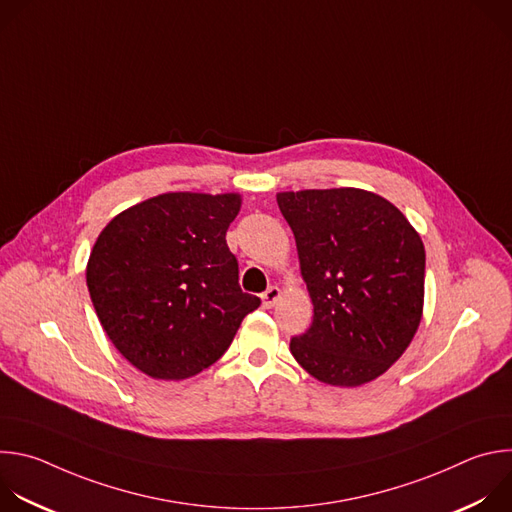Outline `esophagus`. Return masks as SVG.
Masks as SVG:
<instances>
[{"instance_id":"esophagus-1","label":"esophagus","mask_w":512,"mask_h":512,"mask_svg":"<svg viewBox=\"0 0 512 512\" xmlns=\"http://www.w3.org/2000/svg\"><path fill=\"white\" fill-rule=\"evenodd\" d=\"M279 298H281V289L277 285L267 287V291H263V296H261L265 308H273L279 302Z\"/></svg>"}]
</instances>
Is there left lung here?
Returning <instances> with one entry per match:
<instances>
[{"label":"left lung","mask_w":512,"mask_h":512,"mask_svg":"<svg viewBox=\"0 0 512 512\" xmlns=\"http://www.w3.org/2000/svg\"><path fill=\"white\" fill-rule=\"evenodd\" d=\"M277 204L314 304L312 326L291 338V354L326 385L381 377L421 322V237L397 206L367 190L279 192Z\"/></svg>","instance_id":"obj_1"}]
</instances>
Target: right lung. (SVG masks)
Segmentation results:
<instances>
[{"label": "right lung", "mask_w": 512, "mask_h": 512, "mask_svg": "<svg viewBox=\"0 0 512 512\" xmlns=\"http://www.w3.org/2000/svg\"><path fill=\"white\" fill-rule=\"evenodd\" d=\"M239 194L168 192L143 200L101 231L87 285L103 330L141 373L198 375L231 346L261 300L239 285L227 229Z\"/></svg>", "instance_id": "right-lung-1"}]
</instances>
